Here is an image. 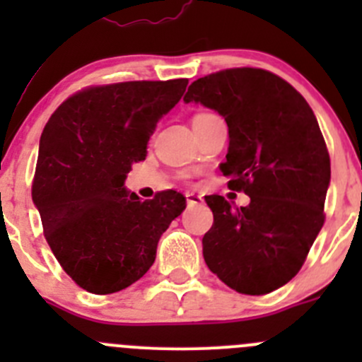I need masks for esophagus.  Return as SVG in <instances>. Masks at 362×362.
<instances>
[{
  "instance_id": "1",
  "label": "esophagus",
  "mask_w": 362,
  "mask_h": 362,
  "mask_svg": "<svg viewBox=\"0 0 362 362\" xmlns=\"http://www.w3.org/2000/svg\"><path fill=\"white\" fill-rule=\"evenodd\" d=\"M185 198H187V206H196V204H202L203 198L194 192H185Z\"/></svg>"
}]
</instances>
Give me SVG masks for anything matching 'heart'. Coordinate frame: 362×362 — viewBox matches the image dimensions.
I'll return each mask as SVG.
<instances>
[{"label":"heart","instance_id":"b5f03b06","mask_svg":"<svg viewBox=\"0 0 362 362\" xmlns=\"http://www.w3.org/2000/svg\"><path fill=\"white\" fill-rule=\"evenodd\" d=\"M208 117H211V113H198V115L194 117V120H203V119H208Z\"/></svg>","mask_w":362,"mask_h":362}]
</instances>
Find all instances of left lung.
Here are the masks:
<instances>
[{"label": "left lung", "instance_id": "8db88e82", "mask_svg": "<svg viewBox=\"0 0 362 362\" xmlns=\"http://www.w3.org/2000/svg\"><path fill=\"white\" fill-rule=\"evenodd\" d=\"M184 101L224 117L229 148L221 171L231 191L250 198L238 208L222 196H204L214 211L203 236L204 262L236 293L261 296L286 286L322 229L331 180L313 110L291 83L259 68L198 78Z\"/></svg>", "mask_w": 362, "mask_h": 362}]
</instances>
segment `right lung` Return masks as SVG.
Listing matches in <instances>:
<instances>
[{"label":"right lung","mask_w":362,"mask_h":362,"mask_svg":"<svg viewBox=\"0 0 362 362\" xmlns=\"http://www.w3.org/2000/svg\"><path fill=\"white\" fill-rule=\"evenodd\" d=\"M187 82L89 87L68 98L43 129L33 203L59 264L89 293H119L140 280L154 264L160 235L185 210L180 192L141 202L124 182Z\"/></svg>","instance_id":"add662e5"}]
</instances>
